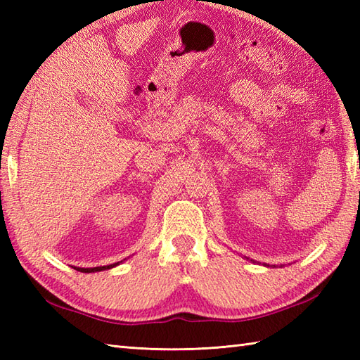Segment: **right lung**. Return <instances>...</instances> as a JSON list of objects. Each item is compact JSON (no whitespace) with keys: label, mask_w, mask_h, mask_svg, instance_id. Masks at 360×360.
Listing matches in <instances>:
<instances>
[{"label":"right lung","mask_w":360,"mask_h":360,"mask_svg":"<svg viewBox=\"0 0 360 360\" xmlns=\"http://www.w3.org/2000/svg\"><path fill=\"white\" fill-rule=\"evenodd\" d=\"M119 263H114V264H110V266H98V267H74V269H77V271H80V272H98V271H105V269H111V267H114V266H117Z\"/></svg>","instance_id":"right-lung-1"}]
</instances>
